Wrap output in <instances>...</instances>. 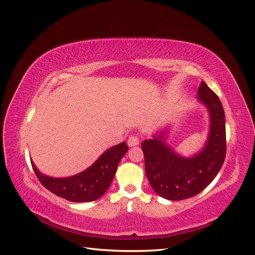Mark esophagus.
<instances>
[{"label": "esophagus", "mask_w": 255, "mask_h": 255, "mask_svg": "<svg viewBox=\"0 0 255 255\" xmlns=\"http://www.w3.org/2000/svg\"><path fill=\"white\" fill-rule=\"evenodd\" d=\"M128 146H135L139 144V137L136 135H130L128 139Z\"/></svg>", "instance_id": "1"}]
</instances>
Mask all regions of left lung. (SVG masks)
<instances>
[{"label":"left lung","mask_w":255,"mask_h":255,"mask_svg":"<svg viewBox=\"0 0 255 255\" xmlns=\"http://www.w3.org/2000/svg\"><path fill=\"white\" fill-rule=\"evenodd\" d=\"M198 98L211 115V129L203 150L191 158H183L159 138L142 141L145 174L156 194L172 201L201 192L215 179L227 154L226 118L218 96L202 82Z\"/></svg>","instance_id":"1"}]
</instances>
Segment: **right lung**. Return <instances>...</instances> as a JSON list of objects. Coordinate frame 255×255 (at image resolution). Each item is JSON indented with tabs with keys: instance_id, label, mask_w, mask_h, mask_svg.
Instances as JSON below:
<instances>
[{
	"instance_id": "obj_1",
	"label": "right lung",
	"mask_w": 255,
	"mask_h": 255,
	"mask_svg": "<svg viewBox=\"0 0 255 255\" xmlns=\"http://www.w3.org/2000/svg\"><path fill=\"white\" fill-rule=\"evenodd\" d=\"M128 150L127 143L121 142L104 152L87 170L64 179L43 175L33 163L32 166L37 179L54 195L71 202H89L102 197L109 189L119 161Z\"/></svg>"
}]
</instances>
